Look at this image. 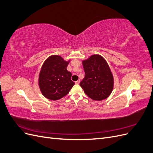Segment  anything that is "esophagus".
Instances as JSON below:
<instances>
[{"mask_svg":"<svg viewBox=\"0 0 153 153\" xmlns=\"http://www.w3.org/2000/svg\"><path fill=\"white\" fill-rule=\"evenodd\" d=\"M80 82V80H77V81L75 82V84H79Z\"/></svg>","mask_w":153,"mask_h":153,"instance_id":"obj_1","label":"esophagus"}]
</instances>
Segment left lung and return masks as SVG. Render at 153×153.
I'll return each instance as SVG.
<instances>
[{
    "label": "left lung",
    "instance_id": "obj_1",
    "mask_svg": "<svg viewBox=\"0 0 153 153\" xmlns=\"http://www.w3.org/2000/svg\"><path fill=\"white\" fill-rule=\"evenodd\" d=\"M82 63L85 77L80 85L85 93L93 100L108 98L113 89L114 78L105 59L99 55H93Z\"/></svg>",
    "mask_w": 153,
    "mask_h": 153
}]
</instances>
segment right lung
Segmentation results:
<instances>
[{"label":"right lung","instance_id":"add662e5","mask_svg":"<svg viewBox=\"0 0 153 153\" xmlns=\"http://www.w3.org/2000/svg\"><path fill=\"white\" fill-rule=\"evenodd\" d=\"M69 62L59 55L49 57L43 64L39 85L43 95L51 100H58L68 94L75 85L71 73L67 70Z\"/></svg>","mask_w":153,"mask_h":153}]
</instances>
